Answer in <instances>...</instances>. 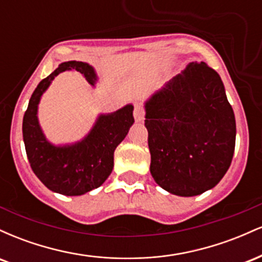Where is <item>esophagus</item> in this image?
<instances>
[{"label": "esophagus", "instance_id": "34e87169", "mask_svg": "<svg viewBox=\"0 0 262 262\" xmlns=\"http://www.w3.org/2000/svg\"><path fill=\"white\" fill-rule=\"evenodd\" d=\"M134 119L135 122H141L144 119V116H145V112H144L143 107L140 106V104H135L134 107Z\"/></svg>", "mask_w": 262, "mask_h": 262}]
</instances>
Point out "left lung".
<instances>
[{
	"mask_svg": "<svg viewBox=\"0 0 262 262\" xmlns=\"http://www.w3.org/2000/svg\"><path fill=\"white\" fill-rule=\"evenodd\" d=\"M150 173L169 193L193 197L223 179L236 125L217 71L192 61L144 103Z\"/></svg>",
	"mask_w": 262,
	"mask_h": 262,
	"instance_id": "8db88e82",
	"label": "left lung"
}]
</instances>
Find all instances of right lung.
<instances>
[{
    "label": "right lung",
    "instance_id": "right-lung-1",
    "mask_svg": "<svg viewBox=\"0 0 262 262\" xmlns=\"http://www.w3.org/2000/svg\"><path fill=\"white\" fill-rule=\"evenodd\" d=\"M77 71L96 87L98 76L92 65L83 61L61 62L41 80L29 100L23 117V141L33 172L50 191L64 196H81L98 188L114 166V150L133 125L132 103L112 113H100L92 128L81 140L56 144L45 137L38 118L41 96L53 80L64 71Z\"/></svg>",
    "mask_w": 262,
    "mask_h": 262
}]
</instances>
